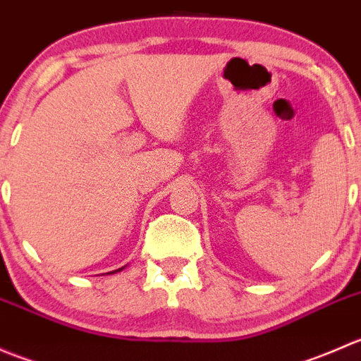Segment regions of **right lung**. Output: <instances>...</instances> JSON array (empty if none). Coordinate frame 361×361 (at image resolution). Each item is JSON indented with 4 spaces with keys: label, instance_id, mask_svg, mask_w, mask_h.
I'll return each instance as SVG.
<instances>
[{
    "label": "right lung",
    "instance_id": "obj_1",
    "mask_svg": "<svg viewBox=\"0 0 361 361\" xmlns=\"http://www.w3.org/2000/svg\"><path fill=\"white\" fill-rule=\"evenodd\" d=\"M123 269V267H122ZM118 271H120V269H118ZM113 272H116V271H113Z\"/></svg>",
    "mask_w": 361,
    "mask_h": 361
}]
</instances>
